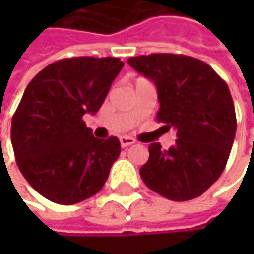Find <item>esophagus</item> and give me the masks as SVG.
Masks as SVG:
<instances>
[{"instance_id": "obj_1", "label": "esophagus", "mask_w": 254, "mask_h": 254, "mask_svg": "<svg viewBox=\"0 0 254 254\" xmlns=\"http://www.w3.org/2000/svg\"><path fill=\"white\" fill-rule=\"evenodd\" d=\"M132 144H135V141H133L130 136H122V138H121V145H122V148H127V147L132 145Z\"/></svg>"}]
</instances>
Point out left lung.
<instances>
[{
  "label": "left lung",
  "mask_w": 254,
  "mask_h": 254,
  "mask_svg": "<svg viewBox=\"0 0 254 254\" xmlns=\"http://www.w3.org/2000/svg\"><path fill=\"white\" fill-rule=\"evenodd\" d=\"M130 67L151 79L160 103L157 121L177 129L169 150L148 145L150 157L139 169L154 192L185 201L201 195L218 181L228 162L237 119L228 85L209 64L181 54L127 59Z\"/></svg>",
  "instance_id": "1"
}]
</instances>
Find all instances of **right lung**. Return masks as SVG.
<instances>
[{"label":"right lung","mask_w":254,"mask_h":254,"mask_svg":"<svg viewBox=\"0 0 254 254\" xmlns=\"http://www.w3.org/2000/svg\"><path fill=\"white\" fill-rule=\"evenodd\" d=\"M122 67L116 57L63 59L26 86L11 121V144L26 181L50 201L76 204L107 181L121 142L95 138L82 118L100 110Z\"/></svg>","instance_id":"obj_1"}]
</instances>
